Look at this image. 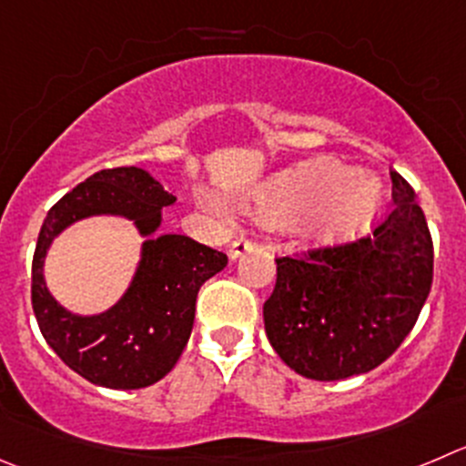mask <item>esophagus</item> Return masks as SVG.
Wrapping results in <instances>:
<instances>
[{
	"mask_svg": "<svg viewBox=\"0 0 466 466\" xmlns=\"http://www.w3.org/2000/svg\"><path fill=\"white\" fill-rule=\"evenodd\" d=\"M253 248H255L253 238H248L246 234H238V237L232 241V246H229L228 255H229V259H237V258H241L243 253H248V250H253Z\"/></svg>",
	"mask_w": 466,
	"mask_h": 466,
	"instance_id": "34e87169",
	"label": "esophagus"
}]
</instances>
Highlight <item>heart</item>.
I'll return each mask as SVG.
<instances>
[{
  "label": "heart",
  "mask_w": 466,
  "mask_h": 466,
  "mask_svg": "<svg viewBox=\"0 0 466 466\" xmlns=\"http://www.w3.org/2000/svg\"><path fill=\"white\" fill-rule=\"evenodd\" d=\"M384 204L380 181L338 160H315L273 181L259 195L264 218H294L321 243L359 237L370 228Z\"/></svg>",
  "instance_id": "heart-1"
}]
</instances>
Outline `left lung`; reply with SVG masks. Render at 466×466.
<instances>
[{"mask_svg": "<svg viewBox=\"0 0 466 466\" xmlns=\"http://www.w3.org/2000/svg\"><path fill=\"white\" fill-rule=\"evenodd\" d=\"M372 234L276 258L264 303L268 342L308 380L336 381L384 363L414 329L432 287L434 248L416 193L398 172Z\"/></svg>", "mask_w": 466, "mask_h": 466, "instance_id": "1", "label": "left lung"}]
</instances>
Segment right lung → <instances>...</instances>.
Segmentation results:
<instances>
[{
    "mask_svg": "<svg viewBox=\"0 0 466 466\" xmlns=\"http://www.w3.org/2000/svg\"><path fill=\"white\" fill-rule=\"evenodd\" d=\"M149 172L112 167L96 172L47 211L32 262V306L47 345L86 381L106 389H145L179 360L195 321L199 287L228 267V255L181 234L147 239L143 262L125 299L103 316L76 318L46 292L42 258L49 241L94 212H116L154 234L160 208L174 204Z\"/></svg>",
    "mask_w": 466,
    "mask_h": 466,
    "instance_id": "1",
    "label": "right lung"
}]
</instances>
